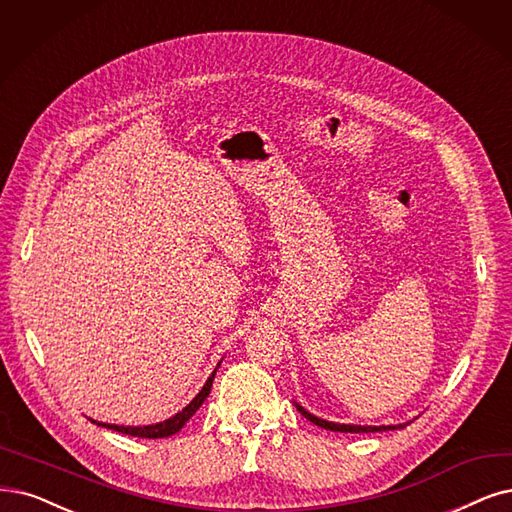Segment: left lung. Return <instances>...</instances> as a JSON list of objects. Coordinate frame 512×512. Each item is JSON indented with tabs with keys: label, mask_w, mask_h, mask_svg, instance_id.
<instances>
[{
	"label": "left lung",
	"mask_w": 512,
	"mask_h": 512,
	"mask_svg": "<svg viewBox=\"0 0 512 512\" xmlns=\"http://www.w3.org/2000/svg\"><path fill=\"white\" fill-rule=\"evenodd\" d=\"M297 411L304 415V418H308L312 424L325 428V430H333V432H382V430H399V428H405L407 424H394V426H354V424H335V422H327V420H320L316 418V415H312L310 411H306L301 405H297Z\"/></svg>",
	"instance_id": "1"
}]
</instances>
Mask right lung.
I'll return each mask as SVG.
<instances>
[{"instance_id":"right-lung-1","label":"right lung","mask_w":512,"mask_h":512,"mask_svg":"<svg viewBox=\"0 0 512 512\" xmlns=\"http://www.w3.org/2000/svg\"><path fill=\"white\" fill-rule=\"evenodd\" d=\"M215 373H217V369L211 373V377H208L206 384L196 394V399L192 403H189L187 407H183L179 413L173 415V418H168L164 422L149 424V426H118V424H105V422H94V420H90V422L97 424V426H103V428H109V430L122 432V434H130V437H139V439H164V437H170V434L179 432L185 426V422H189V418H192V415L202 407V403L206 401V396L211 394Z\"/></svg>"}]
</instances>
